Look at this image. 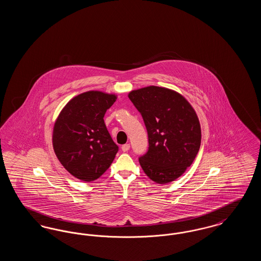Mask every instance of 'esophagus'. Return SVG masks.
<instances>
[{
	"instance_id": "1",
	"label": "esophagus",
	"mask_w": 261,
	"mask_h": 261,
	"mask_svg": "<svg viewBox=\"0 0 261 261\" xmlns=\"http://www.w3.org/2000/svg\"><path fill=\"white\" fill-rule=\"evenodd\" d=\"M129 149H130V145H129V144H125V145H123V146L121 147L122 151H128Z\"/></svg>"
}]
</instances>
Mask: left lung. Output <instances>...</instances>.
<instances>
[{"label":"left lung","mask_w":261,"mask_h":261,"mask_svg":"<svg viewBox=\"0 0 261 261\" xmlns=\"http://www.w3.org/2000/svg\"><path fill=\"white\" fill-rule=\"evenodd\" d=\"M128 97L141 113L149 137V149L139 159L141 167L155 183L172 182L199 152L201 131L197 113L182 95L167 88H141Z\"/></svg>","instance_id":"left-lung-1"}]
</instances>
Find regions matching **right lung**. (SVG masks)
Returning <instances> with one entry per match:
<instances>
[{
	"mask_svg": "<svg viewBox=\"0 0 261 261\" xmlns=\"http://www.w3.org/2000/svg\"><path fill=\"white\" fill-rule=\"evenodd\" d=\"M116 96L88 91L70 99L53 130V147L62 166L79 180H97L111 166L118 146L103 121Z\"/></svg>",
	"mask_w": 261,
	"mask_h": 261,
	"instance_id": "1",
	"label": "right lung"
}]
</instances>
